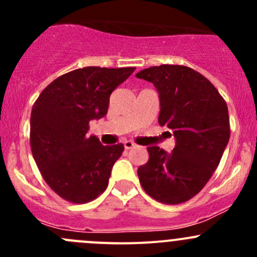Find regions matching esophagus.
<instances>
[{
  "instance_id": "esophagus-1",
  "label": "esophagus",
  "mask_w": 257,
  "mask_h": 257,
  "mask_svg": "<svg viewBox=\"0 0 257 257\" xmlns=\"http://www.w3.org/2000/svg\"><path fill=\"white\" fill-rule=\"evenodd\" d=\"M134 147H136V144H134L132 141H125V142H124V148H125L126 150L132 149V148H134Z\"/></svg>"
}]
</instances>
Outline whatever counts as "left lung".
I'll return each instance as SVG.
<instances>
[{"mask_svg": "<svg viewBox=\"0 0 257 257\" xmlns=\"http://www.w3.org/2000/svg\"><path fill=\"white\" fill-rule=\"evenodd\" d=\"M136 77L157 88L158 121L172 129L175 138L172 153L148 148L149 160L138 168L139 181L160 203H184L205 186L229 143L226 102L210 80L185 66L150 67Z\"/></svg>", "mask_w": 257, "mask_h": 257, "instance_id": "8db88e82", "label": "left lung"}]
</instances>
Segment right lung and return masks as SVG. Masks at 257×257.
I'll return each mask as SVG.
<instances>
[{
    "label": "right lung",
    "instance_id": "obj_1",
    "mask_svg": "<svg viewBox=\"0 0 257 257\" xmlns=\"http://www.w3.org/2000/svg\"><path fill=\"white\" fill-rule=\"evenodd\" d=\"M136 71L84 67L54 79L31 113V149L46 183L61 198L83 204L107 189L121 143L103 145L87 136L89 121L108 112L109 97Z\"/></svg>",
    "mask_w": 257,
    "mask_h": 257
}]
</instances>
